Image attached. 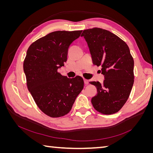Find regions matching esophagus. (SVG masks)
<instances>
[{"mask_svg":"<svg viewBox=\"0 0 153 153\" xmlns=\"http://www.w3.org/2000/svg\"><path fill=\"white\" fill-rule=\"evenodd\" d=\"M84 83H85V85H87L88 84H89V81H88L87 80L84 79Z\"/></svg>","mask_w":153,"mask_h":153,"instance_id":"1","label":"esophagus"}]
</instances>
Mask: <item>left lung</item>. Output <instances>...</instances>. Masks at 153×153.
Returning <instances> with one entry per match:
<instances>
[{
	"label": "left lung",
	"mask_w": 153,
	"mask_h": 153,
	"mask_svg": "<svg viewBox=\"0 0 153 153\" xmlns=\"http://www.w3.org/2000/svg\"><path fill=\"white\" fill-rule=\"evenodd\" d=\"M81 36L86 40L92 59L101 66L103 83L90 82L97 94L91 99L98 112L110 115L117 112L126 103L134 82V61L127 44L117 36L100 28L86 29Z\"/></svg>",
	"instance_id": "1"
}]
</instances>
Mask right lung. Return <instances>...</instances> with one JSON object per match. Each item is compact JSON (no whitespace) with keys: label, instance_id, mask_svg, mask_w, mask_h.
<instances>
[{"label":"right lung","instance_id":"right-lung-1","mask_svg":"<svg viewBox=\"0 0 153 153\" xmlns=\"http://www.w3.org/2000/svg\"><path fill=\"white\" fill-rule=\"evenodd\" d=\"M82 30L55 31L32 43L24 62L27 88L35 103L51 117L69 112L84 88L83 78H69L58 72L67 61L68 48Z\"/></svg>","mask_w":153,"mask_h":153}]
</instances>
